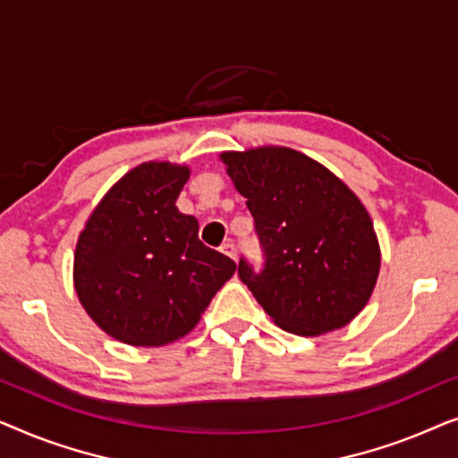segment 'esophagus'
I'll return each instance as SVG.
<instances>
[{"label": "esophagus", "instance_id": "esophagus-1", "mask_svg": "<svg viewBox=\"0 0 458 458\" xmlns=\"http://www.w3.org/2000/svg\"><path fill=\"white\" fill-rule=\"evenodd\" d=\"M221 252H223L225 256H229V259H233V260H235V256H237V250H235V246H233V243H231V242L223 243Z\"/></svg>", "mask_w": 458, "mask_h": 458}]
</instances>
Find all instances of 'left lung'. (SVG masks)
<instances>
[{
    "instance_id": "left-lung-1",
    "label": "left lung",
    "mask_w": 458,
    "mask_h": 458,
    "mask_svg": "<svg viewBox=\"0 0 458 458\" xmlns=\"http://www.w3.org/2000/svg\"><path fill=\"white\" fill-rule=\"evenodd\" d=\"M265 250V268L240 260V279L275 325L315 337L342 329L377 284L379 242L356 193L321 162L281 146L223 152Z\"/></svg>"
}]
</instances>
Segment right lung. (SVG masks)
<instances>
[{
  "instance_id": "1",
  "label": "right lung",
  "mask_w": 458,
  "mask_h": 458,
  "mask_svg": "<svg viewBox=\"0 0 458 458\" xmlns=\"http://www.w3.org/2000/svg\"><path fill=\"white\" fill-rule=\"evenodd\" d=\"M190 173L156 160L131 168L79 235V302L99 329L129 346H166L190 334L237 268L206 248L198 218L174 206Z\"/></svg>"
}]
</instances>
